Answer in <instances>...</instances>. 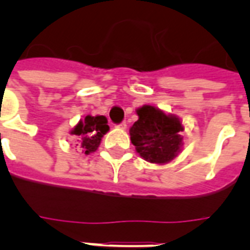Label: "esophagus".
I'll return each instance as SVG.
<instances>
[{"instance_id":"1","label":"esophagus","mask_w":250,"mask_h":250,"mask_svg":"<svg viewBox=\"0 0 250 250\" xmlns=\"http://www.w3.org/2000/svg\"><path fill=\"white\" fill-rule=\"evenodd\" d=\"M118 128L125 129V128H127V123H125V122H123V123H121V125H118Z\"/></svg>"}]
</instances>
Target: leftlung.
Listing matches in <instances>:
<instances>
[{"mask_svg": "<svg viewBox=\"0 0 250 250\" xmlns=\"http://www.w3.org/2000/svg\"><path fill=\"white\" fill-rule=\"evenodd\" d=\"M137 119L129 128L131 143L136 152L150 164H168L180 154L184 131L182 121L156 106L144 105L136 109Z\"/></svg>", "mask_w": 250, "mask_h": 250, "instance_id": "left-lung-1", "label": "left lung"}]
</instances>
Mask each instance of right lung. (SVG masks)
Segmentation results:
<instances>
[{
    "instance_id": "obj_1",
    "label": "right lung",
    "mask_w": 250,
    "mask_h": 250,
    "mask_svg": "<svg viewBox=\"0 0 250 250\" xmlns=\"http://www.w3.org/2000/svg\"><path fill=\"white\" fill-rule=\"evenodd\" d=\"M109 131L107 119L104 115H86L84 119H80L79 123L70 131L71 135L79 137V149L84 154H90L96 152L101 144L104 135Z\"/></svg>"
}]
</instances>
